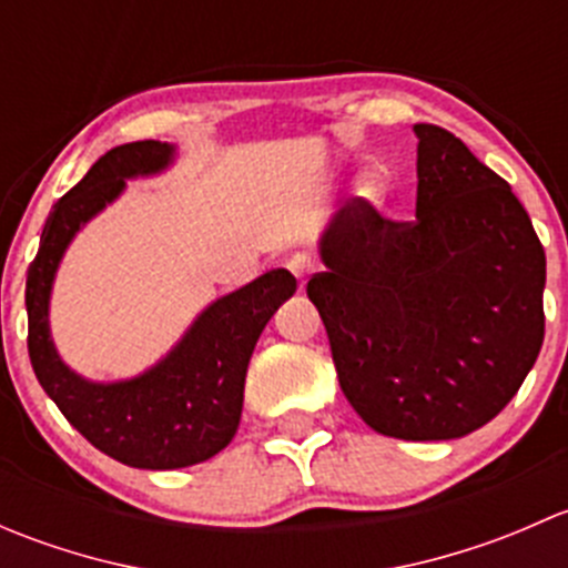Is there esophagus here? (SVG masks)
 <instances>
[{
	"instance_id": "esophagus-1",
	"label": "esophagus",
	"mask_w": 568,
	"mask_h": 568,
	"mask_svg": "<svg viewBox=\"0 0 568 568\" xmlns=\"http://www.w3.org/2000/svg\"><path fill=\"white\" fill-rule=\"evenodd\" d=\"M285 268H288V272L294 274V277L300 280V283H305V280L311 277L313 272H316V261H313V257L307 255V252H294V255H291L288 261H285Z\"/></svg>"
}]
</instances>
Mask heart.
I'll list each match as a JSON object with an SVG mask.
<instances>
[{"label":"heart","instance_id":"heart-1","mask_svg":"<svg viewBox=\"0 0 568 568\" xmlns=\"http://www.w3.org/2000/svg\"><path fill=\"white\" fill-rule=\"evenodd\" d=\"M359 192L365 194L368 200H382L385 197V178H382L379 173H368L363 175V181H359Z\"/></svg>","mask_w":568,"mask_h":568}]
</instances>
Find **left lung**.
<instances>
[{
	"label": "left lung",
	"mask_w": 568,
	"mask_h": 568,
	"mask_svg": "<svg viewBox=\"0 0 568 568\" xmlns=\"http://www.w3.org/2000/svg\"><path fill=\"white\" fill-rule=\"evenodd\" d=\"M415 134L417 216L346 200L307 296L354 412L426 443L475 432L523 387L544 343L547 257L511 186L459 136Z\"/></svg>",
	"instance_id": "obj_1"
}]
</instances>
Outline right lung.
Returning a JSON list of instances; mask_svg holds the SVG:
<instances>
[{
    "label": "right lung",
    "mask_w": 568,
    "mask_h": 568,
    "mask_svg": "<svg viewBox=\"0 0 568 568\" xmlns=\"http://www.w3.org/2000/svg\"><path fill=\"white\" fill-rule=\"evenodd\" d=\"M173 148L156 140L106 151L62 194L43 225L27 272V348L40 387L65 420L101 454L142 469H175L211 459L242 420L244 376L263 326L296 291L294 274L272 268L209 307L181 346L148 374L120 385H90L65 368L49 341V291L73 233L118 197L123 178L156 173Z\"/></svg>",
    "instance_id": "right-lung-1"
}]
</instances>
